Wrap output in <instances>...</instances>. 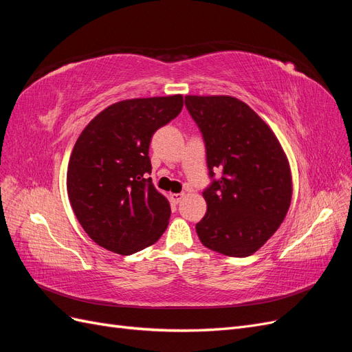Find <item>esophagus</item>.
<instances>
[{
  "mask_svg": "<svg viewBox=\"0 0 352 352\" xmlns=\"http://www.w3.org/2000/svg\"><path fill=\"white\" fill-rule=\"evenodd\" d=\"M184 194H170V199H172L173 204H179L180 201H182Z\"/></svg>",
  "mask_w": 352,
  "mask_h": 352,
  "instance_id": "esophagus-1",
  "label": "esophagus"
}]
</instances>
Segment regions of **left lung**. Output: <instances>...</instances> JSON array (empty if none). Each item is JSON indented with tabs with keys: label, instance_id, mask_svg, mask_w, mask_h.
<instances>
[{
	"label": "left lung",
	"instance_id": "left-lung-1",
	"mask_svg": "<svg viewBox=\"0 0 352 352\" xmlns=\"http://www.w3.org/2000/svg\"><path fill=\"white\" fill-rule=\"evenodd\" d=\"M185 105L204 138L211 185L207 212L197 223L204 247L248 257L279 229L292 198V176L282 145L261 117L229 95H186ZM216 169L222 177L214 179Z\"/></svg>",
	"mask_w": 352,
	"mask_h": 352
}]
</instances>
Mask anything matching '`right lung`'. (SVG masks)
<instances>
[{
	"label": "right lung",
	"instance_id": "obj_1",
	"mask_svg": "<svg viewBox=\"0 0 352 352\" xmlns=\"http://www.w3.org/2000/svg\"><path fill=\"white\" fill-rule=\"evenodd\" d=\"M184 107L182 95L124 100L82 131L69 160L67 194L74 216L100 247L131 255L155 243L170 204L154 188L148 155L154 132Z\"/></svg>",
	"mask_w": 352,
	"mask_h": 352
}]
</instances>
